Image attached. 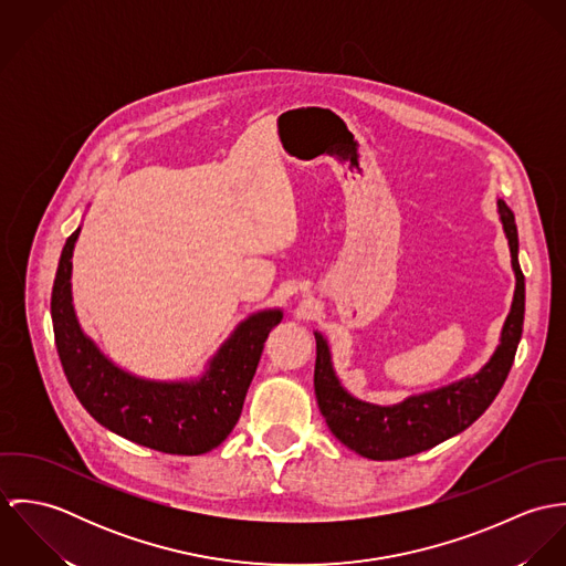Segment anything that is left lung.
Returning a JSON list of instances; mask_svg holds the SVG:
<instances>
[{
	"instance_id": "1",
	"label": "left lung",
	"mask_w": 566,
	"mask_h": 566,
	"mask_svg": "<svg viewBox=\"0 0 566 566\" xmlns=\"http://www.w3.org/2000/svg\"><path fill=\"white\" fill-rule=\"evenodd\" d=\"M496 213L510 248L514 272V296L499 344L484 366L453 384L409 395L403 401L377 405L353 397L339 381L331 346L323 333L316 335L314 388L318 407L331 433L350 451L368 460H401L427 451L469 429L499 395L512 368L525 318V276L518 265V233L514 213L496 200Z\"/></svg>"
}]
</instances>
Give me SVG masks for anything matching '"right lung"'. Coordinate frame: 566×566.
<instances>
[{
    "label": "right lung",
    "instance_id": "obj_1",
    "mask_svg": "<svg viewBox=\"0 0 566 566\" xmlns=\"http://www.w3.org/2000/svg\"><path fill=\"white\" fill-rule=\"evenodd\" d=\"M81 227L63 245L52 323L65 377L82 407L108 431L171 455H202L220 447L240 420L263 342L283 321L281 310L243 318L198 377L148 379L117 366L82 328L72 296V256Z\"/></svg>",
    "mask_w": 566,
    "mask_h": 566
}]
</instances>
